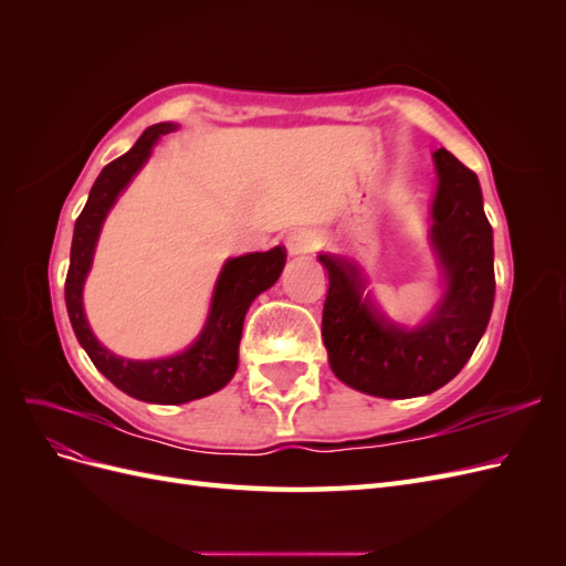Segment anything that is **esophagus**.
I'll return each mask as SVG.
<instances>
[{
    "mask_svg": "<svg viewBox=\"0 0 566 566\" xmlns=\"http://www.w3.org/2000/svg\"><path fill=\"white\" fill-rule=\"evenodd\" d=\"M285 248L290 254H306L316 248V238L306 229H295L285 235Z\"/></svg>",
    "mask_w": 566,
    "mask_h": 566,
    "instance_id": "obj_1",
    "label": "esophagus"
}]
</instances>
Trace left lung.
Instances as JSON below:
<instances>
[{
    "mask_svg": "<svg viewBox=\"0 0 566 566\" xmlns=\"http://www.w3.org/2000/svg\"><path fill=\"white\" fill-rule=\"evenodd\" d=\"M439 186L432 200L430 245L443 295L418 325L387 318L358 269L333 252H318L328 271L323 345L335 378L370 397L410 399L451 382L482 339L495 295L493 231L474 172L447 148L432 153Z\"/></svg>",
    "mask_w": 566,
    "mask_h": 566,
    "instance_id": "8db88e82",
    "label": "left lung"
}]
</instances>
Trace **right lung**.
Masks as SVG:
<instances>
[{
	"label": "right lung",
	"instance_id": "right-lung-1",
	"mask_svg": "<svg viewBox=\"0 0 566 566\" xmlns=\"http://www.w3.org/2000/svg\"><path fill=\"white\" fill-rule=\"evenodd\" d=\"M177 125L160 123L148 127L125 156L101 169L87 205L75 221L71 269L65 279V306L71 316L75 337L92 358V364L106 378L129 397L148 403H186L210 397L219 391L238 368V345H241L243 321L256 295H262L279 281L285 266V248L276 245L266 252H250L229 256L219 271L210 314L205 318L200 335L184 352L172 356L136 358L117 356L101 345L84 314V281H87L101 229L119 193L139 175L148 163L153 148L165 134L175 132Z\"/></svg>",
	"mask_w": 566,
	"mask_h": 566
}]
</instances>
